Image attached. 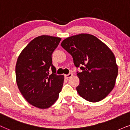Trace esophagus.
I'll use <instances>...</instances> for the list:
<instances>
[{
  "instance_id": "esophagus-1",
  "label": "esophagus",
  "mask_w": 130,
  "mask_h": 130,
  "mask_svg": "<svg viewBox=\"0 0 130 130\" xmlns=\"http://www.w3.org/2000/svg\"><path fill=\"white\" fill-rule=\"evenodd\" d=\"M72 74L70 73V74H67V75H65V78L66 79H68V78H70L71 77H72Z\"/></svg>"
}]
</instances>
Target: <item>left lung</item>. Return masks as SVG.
<instances>
[{"label": "left lung", "mask_w": 130, "mask_h": 130, "mask_svg": "<svg viewBox=\"0 0 130 130\" xmlns=\"http://www.w3.org/2000/svg\"><path fill=\"white\" fill-rule=\"evenodd\" d=\"M60 46L72 56L79 84L76 89L87 101L98 102L109 94L115 84L118 68L115 55L95 36L79 34L62 41Z\"/></svg>", "instance_id": "8db88e82"}]
</instances>
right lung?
Returning a JSON list of instances; mask_svg holds the SVG:
<instances>
[{"label":"right lung","mask_w":130,"mask_h":130,"mask_svg":"<svg viewBox=\"0 0 130 130\" xmlns=\"http://www.w3.org/2000/svg\"><path fill=\"white\" fill-rule=\"evenodd\" d=\"M60 40L61 38L46 35L36 37L17 59L15 74L18 89L28 102L38 108L51 107L61 91L64 76L56 75L52 59Z\"/></svg>","instance_id":"right-lung-1"}]
</instances>
